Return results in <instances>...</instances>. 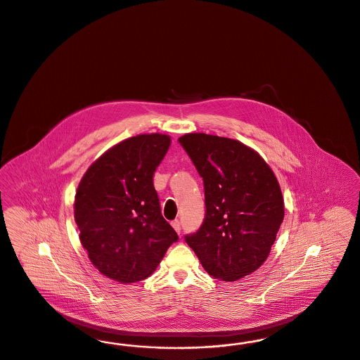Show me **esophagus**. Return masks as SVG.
<instances>
[{
    "mask_svg": "<svg viewBox=\"0 0 360 360\" xmlns=\"http://www.w3.org/2000/svg\"><path fill=\"white\" fill-rule=\"evenodd\" d=\"M172 226L174 227V230L178 233V234H181V222L178 221V219H175L172 222Z\"/></svg>",
    "mask_w": 360,
    "mask_h": 360,
    "instance_id": "esophagus-1",
    "label": "esophagus"
}]
</instances>
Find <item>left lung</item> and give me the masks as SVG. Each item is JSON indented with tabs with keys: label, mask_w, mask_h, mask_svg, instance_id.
Listing matches in <instances>:
<instances>
[{
	"label": "left lung",
	"mask_w": 360,
	"mask_h": 360,
	"mask_svg": "<svg viewBox=\"0 0 360 360\" xmlns=\"http://www.w3.org/2000/svg\"><path fill=\"white\" fill-rule=\"evenodd\" d=\"M203 178L206 215L185 236L211 276L234 282L267 259L285 218L278 179L255 150L236 139L190 133L181 136Z\"/></svg>",
	"instance_id": "left-lung-1"
}]
</instances>
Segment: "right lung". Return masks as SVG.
I'll list each match as a JSON object with an SVG mask.
<instances>
[{
	"instance_id": "1",
	"label": "right lung",
	"mask_w": 360,
	"mask_h": 360,
	"mask_svg": "<svg viewBox=\"0 0 360 360\" xmlns=\"http://www.w3.org/2000/svg\"><path fill=\"white\" fill-rule=\"evenodd\" d=\"M170 142L160 133L124 139L91 163L77 188L79 240L99 273L120 283L146 279L178 240L153 185Z\"/></svg>"
}]
</instances>
